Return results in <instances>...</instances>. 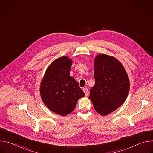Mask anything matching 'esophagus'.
<instances>
[{
	"instance_id": "1",
	"label": "esophagus",
	"mask_w": 153,
	"mask_h": 153,
	"mask_svg": "<svg viewBox=\"0 0 153 153\" xmlns=\"http://www.w3.org/2000/svg\"><path fill=\"white\" fill-rule=\"evenodd\" d=\"M83 92L85 93V96H87L88 95V94H89V91H88V90L87 89V88H83Z\"/></svg>"
}]
</instances>
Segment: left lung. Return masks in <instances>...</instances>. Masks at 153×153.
I'll return each mask as SVG.
<instances>
[{"mask_svg":"<svg viewBox=\"0 0 153 153\" xmlns=\"http://www.w3.org/2000/svg\"><path fill=\"white\" fill-rule=\"evenodd\" d=\"M95 85L89 99L96 111L106 116L116 110L126 100L129 81L121 63L116 58L99 54L94 60Z\"/></svg>","mask_w":153,"mask_h":153,"instance_id":"left-lung-1","label":"left lung"}]
</instances>
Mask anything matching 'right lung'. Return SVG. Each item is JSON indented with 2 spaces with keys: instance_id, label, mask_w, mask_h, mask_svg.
Here are the masks:
<instances>
[{
  "instance_id": "right-lung-1",
  "label": "right lung",
  "mask_w": 153,
  "mask_h": 153,
  "mask_svg": "<svg viewBox=\"0 0 153 153\" xmlns=\"http://www.w3.org/2000/svg\"><path fill=\"white\" fill-rule=\"evenodd\" d=\"M72 60L63 56L47 68L41 82L40 93L45 105L54 113L65 116L71 113L77 100L85 96L77 81L70 76Z\"/></svg>"
}]
</instances>
